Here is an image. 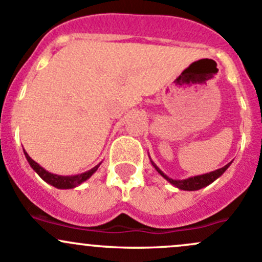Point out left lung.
Masks as SVG:
<instances>
[{"label": "left lung", "instance_id": "obj_1", "mask_svg": "<svg viewBox=\"0 0 262 262\" xmlns=\"http://www.w3.org/2000/svg\"><path fill=\"white\" fill-rule=\"evenodd\" d=\"M230 164H227V165L223 166V168L218 169V170L211 171V172H209V174L198 175V177H193V178H189V179H184V180L170 179V178L166 177V175L164 174V172L161 171L160 169H159L158 166L155 165V164L152 163V165L155 166L156 170L160 172V174L163 175V177L165 178V179L168 180V182H170L172 185L178 187V188H179V189H183V190H198V189H201V188L207 187V185L211 184L212 182H214V180L217 179L218 177H221V175H222L223 172L226 171V169H227L228 166H230Z\"/></svg>", "mask_w": 262, "mask_h": 262}]
</instances>
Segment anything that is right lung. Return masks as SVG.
I'll use <instances>...</instances> for the list:
<instances>
[{
	"instance_id": "add662e5",
	"label": "right lung",
	"mask_w": 262,
	"mask_h": 262,
	"mask_svg": "<svg viewBox=\"0 0 262 262\" xmlns=\"http://www.w3.org/2000/svg\"><path fill=\"white\" fill-rule=\"evenodd\" d=\"M25 156H26V159H28L29 164L31 165V168L34 169V170L36 171L37 174H39L40 177L45 180V182L49 183V184L53 185V187L60 188V189H69V188L77 187V185H79L80 183H83L84 180H87L88 178H90L91 175L93 174L97 169H98V165H97V166H94L93 169H91V170L83 172V174L74 175V177H60V175L51 174V172L47 171L45 169H42L39 164L35 163V161L32 160L30 156L28 155V152H25Z\"/></svg>"
}]
</instances>
